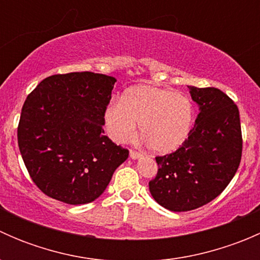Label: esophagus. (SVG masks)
Here are the masks:
<instances>
[{
    "mask_svg": "<svg viewBox=\"0 0 260 260\" xmlns=\"http://www.w3.org/2000/svg\"><path fill=\"white\" fill-rule=\"evenodd\" d=\"M129 156H131V158L137 159V158H140L141 156H142V153H141V152H138V151H135V149H131Z\"/></svg>",
    "mask_w": 260,
    "mask_h": 260,
    "instance_id": "34e87169",
    "label": "esophagus"
}]
</instances>
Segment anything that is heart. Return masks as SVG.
<instances>
[{"mask_svg": "<svg viewBox=\"0 0 260 260\" xmlns=\"http://www.w3.org/2000/svg\"><path fill=\"white\" fill-rule=\"evenodd\" d=\"M109 136L129 142L137 135V123L147 146L158 153L176 151L190 136L193 123L191 99L171 89L140 85L131 88L106 109Z\"/></svg>", "mask_w": 260, "mask_h": 260, "instance_id": "heart-1", "label": "heart"}]
</instances>
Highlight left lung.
<instances>
[{"label":"left lung","instance_id":"8db88e82","mask_svg":"<svg viewBox=\"0 0 260 260\" xmlns=\"http://www.w3.org/2000/svg\"><path fill=\"white\" fill-rule=\"evenodd\" d=\"M200 113L180 148L157 156L158 171L149 181L154 200L171 211L206 205L225 190L240 165L243 151L239 109L217 88L188 86Z\"/></svg>","mask_w":260,"mask_h":260}]
</instances>
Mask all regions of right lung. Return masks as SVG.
<instances>
[{
    "instance_id": "obj_1",
    "label": "right lung",
    "mask_w": 260,
    "mask_h": 260,
    "mask_svg": "<svg viewBox=\"0 0 260 260\" xmlns=\"http://www.w3.org/2000/svg\"><path fill=\"white\" fill-rule=\"evenodd\" d=\"M113 77L55 74L23 103L17 141L31 180L49 198L70 205L102 195L129 151L104 136Z\"/></svg>"
}]
</instances>
